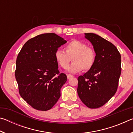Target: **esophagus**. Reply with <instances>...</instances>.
<instances>
[{
    "mask_svg": "<svg viewBox=\"0 0 133 133\" xmlns=\"http://www.w3.org/2000/svg\"><path fill=\"white\" fill-rule=\"evenodd\" d=\"M73 76H74L72 75H67V78H68V79H70V78L73 77Z\"/></svg>",
    "mask_w": 133,
    "mask_h": 133,
    "instance_id": "esophagus-1",
    "label": "esophagus"
}]
</instances>
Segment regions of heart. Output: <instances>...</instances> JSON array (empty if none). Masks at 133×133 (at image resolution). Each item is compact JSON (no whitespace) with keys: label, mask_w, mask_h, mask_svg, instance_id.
I'll use <instances>...</instances> for the list:
<instances>
[{"label":"heart","mask_w":133,"mask_h":133,"mask_svg":"<svg viewBox=\"0 0 133 133\" xmlns=\"http://www.w3.org/2000/svg\"><path fill=\"white\" fill-rule=\"evenodd\" d=\"M64 50L57 49L55 57L57 63L63 69L69 66L71 58L73 62L68 68L71 73H78L83 69L89 70L94 66L96 60V53L86 43L77 40H73L65 45Z\"/></svg>","instance_id":"obj_1"}]
</instances>
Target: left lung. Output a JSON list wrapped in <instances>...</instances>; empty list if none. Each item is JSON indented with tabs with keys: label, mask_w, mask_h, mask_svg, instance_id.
I'll return each instance as SVG.
<instances>
[{
	"label": "left lung",
	"mask_w": 133,
	"mask_h": 133,
	"mask_svg": "<svg viewBox=\"0 0 133 133\" xmlns=\"http://www.w3.org/2000/svg\"><path fill=\"white\" fill-rule=\"evenodd\" d=\"M96 53L94 66L78 77L77 93L90 109L103 106L116 93L120 77L121 55L111 42L94 33H85Z\"/></svg>",
	"instance_id": "obj_1"
}]
</instances>
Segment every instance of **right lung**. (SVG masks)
<instances>
[{
	"label": "right lung",
	"instance_id": "right-lung-1",
	"mask_svg": "<svg viewBox=\"0 0 133 133\" xmlns=\"http://www.w3.org/2000/svg\"><path fill=\"white\" fill-rule=\"evenodd\" d=\"M66 42L55 33H44L29 39L18 54L15 77L19 92L33 109L47 111L60 98L67 76L58 71L55 53Z\"/></svg>",
	"mask_w": 133,
	"mask_h": 133
}]
</instances>
